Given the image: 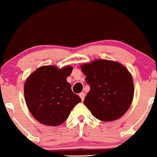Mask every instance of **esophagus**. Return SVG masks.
Segmentation results:
<instances>
[{
	"label": "esophagus",
	"mask_w": 157,
	"mask_h": 157,
	"mask_svg": "<svg viewBox=\"0 0 157 157\" xmlns=\"http://www.w3.org/2000/svg\"><path fill=\"white\" fill-rule=\"evenodd\" d=\"M85 93L82 92V93L79 94V97H80L82 101H83L84 99H85Z\"/></svg>",
	"instance_id": "obj_1"
}]
</instances>
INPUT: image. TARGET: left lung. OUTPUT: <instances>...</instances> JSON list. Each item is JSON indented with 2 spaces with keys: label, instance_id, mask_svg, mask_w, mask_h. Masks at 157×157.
I'll list each match as a JSON object with an SVG mask.
<instances>
[{
  "label": "left lung",
  "instance_id": "8db88e82",
  "mask_svg": "<svg viewBox=\"0 0 157 157\" xmlns=\"http://www.w3.org/2000/svg\"><path fill=\"white\" fill-rule=\"evenodd\" d=\"M90 86L84 104L93 116L103 121L116 120L129 109L134 94L132 78L116 62L97 60L81 66Z\"/></svg>",
  "mask_w": 157,
  "mask_h": 157
}]
</instances>
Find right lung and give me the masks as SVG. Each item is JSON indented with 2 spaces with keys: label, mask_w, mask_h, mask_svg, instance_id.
Returning <instances> with one entry per match:
<instances>
[{
  "label": "right lung",
  "mask_w": 157,
  "mask_h": 157,
  "mask_svg": "<svg viewBox=\"0 0 157 157\" xmlns=\"http://www.w3.org/2000/svg\"><path fill=\"white\" fill-rule=\"evenodd\" d=\"M72 71L71 66L60 70L48 65L39 67L27 78L25 101L30 113L39 122L50 126L61 125L81 101L66 80Z\"/></svg>",
  "instance_id": "add662e5"
}]
</instances>
